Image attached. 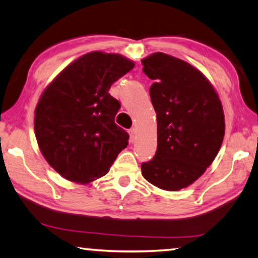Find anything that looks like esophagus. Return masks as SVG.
Wrapping results in <instances>:
<instances>
[{
  "instance_id": "esophagus-1",
  "label": "esophagus",
  "mask_w": 258,
  "mask_h": 258,
  "mask_svg": "<svg viewBox=\"0 0 258 258\" xmlns=\"http://www.w3.org/2000/svg\"><path fill=\"white\" fill-rule=\"evenodd\" d=\"M128 133H130V137H131V141H134V139H136V137H137V130L134 127L130 128Z\"/></svg>"
}]
</instances>
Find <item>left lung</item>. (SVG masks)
Returning <instances> with one entry per match:
<instances>
[{
  "instance_id": "left-lung-1",
  "label": "left lung",
  "mask_w": 258,
  "mask_h": 258,
  "mask_svg": "<svg viewBox=\"0 0 258 258\" xmlns=\"http://www.w3.org/2000/svg\"><path fill=\"white\" fill-rule=\"evenodd\" d=\"M157 119V149L141 164L160 189L178 191L213 162L225 136L224 110L210 81L185 61L157 52L141 60Z\"/></svg>"
}]
</instances>
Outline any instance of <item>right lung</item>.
<instances>
[{"label":"right lung","instance_id":"1","mask_svg":"<svg viewBox=\"0 0 258 258\" xmlns=\"http://www.w3.org/2000/svg\"><path fill=\"white\" fill-rule=\"evenodd\" d=\"M133 67L120 54L91 52L44 90L34 133L45 160L62 177L76 183L102 177L128 145V133L114 122L120 103L109 90Z\"/></svg>","mask_w":258,"mask_h":258}]
</instances>
